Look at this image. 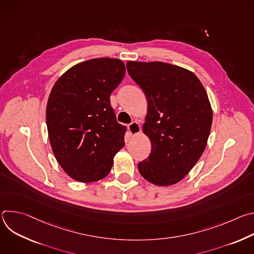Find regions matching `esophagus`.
<instances>
[{
  "label": "esophagus",
  "mask_w": 254,
  "mask_h": 254,
  "mask_svg": "<svg viewBox=\"0 0 254 254\" xmlns=\"http://www.w3.org/2000/svg\"><path fill=\"white\" fill-rule=\"evenodd\" d=\"M127 129L131 135H134V134H137L138 132H140L141 128L137 122H132L127 126Z\"/></svg>",
  "instance_id": "1"
}]
</instances>
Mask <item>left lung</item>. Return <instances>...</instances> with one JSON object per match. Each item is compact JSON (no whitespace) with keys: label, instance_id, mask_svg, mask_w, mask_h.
Segmentation results:
<instances>
[{"label":"left lung","instance_id":"8db88e82","mask_svg":"<svg viewBox=\"0 0 254 254\" xmlns=\"http://www.w3.org/2000/svg\"><path fill=\"white\" fill-rule=\"evenodd\" d=\"M127 69L148 100L142 130L152 152L138 171L155 185L176 184L205 150L213 118L207 92L193 72L176 65L128 61Z\"/></svg>","mask_w":254,"mask_h":254}]
</instances>
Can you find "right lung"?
<instances>
[{
    "label": "right lung",
    "mask_w": 254,
    "mask_h": 254,
    "mask_svg": "<svg viewBox=\"0 0 254 254\" xmlns=\"http://www.w3.org/2000/svg\"><path fill=\"white\" fill-rule=\"evenodd\" d=\"M125 74L122 60L90 59L68 69L51 90L46 123L52 151L65 173L79 182L107 176L125 146L127 127L117 122L110 100Z\"/></svg>",
    "instance_id": "add662e5"
}]
</instances>
